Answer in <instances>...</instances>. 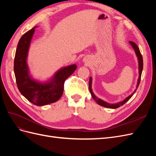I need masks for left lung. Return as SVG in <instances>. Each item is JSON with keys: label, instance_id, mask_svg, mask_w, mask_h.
<instances>
[{"label": "left lung", "instance_id": "1", "mask_svg": "<svg viewBox=\"0 0 156 156\" xmlns=\"http://www.w3.org/2000/svg\"><path fill=\"white\" fill-rule=\"evenodd\" d=\"M129 43L130 44V45L132 46V48H133L134 51H135V53L136 54V57H137L138 59V63H139V79L137 80V84H136V89L134 90V92L132 93L131 95H129V96H127L125 100H124L123 101H120V102H118L116 103H107L105 101L102 100L100 98H98V97H96L95 96V94H94V92H92V77H90L89 79V90L91 94V96L92 97V98L94 99L95 101L98 103V105H100L101 106H103L104 107H107V108H116L118 107H119L122 105H123L125 103H126L127 101H128L129 99L133 96V94H135V92H136V89H137L139 85V83L140 81V77H141V74H142V72H143V56L142 55H141L139 48H138V46L136 45L134 42L133 41H129Z\"/></svg>", "mask_w": 156, "mask_h": 156}]
</instances>
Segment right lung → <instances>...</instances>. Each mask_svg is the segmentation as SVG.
Segmentation results:
<instances>
[{"mask_svg": "<svg viewBox=\"0 0 156 156\" xmlns=\"http://www.w3.org/2000/svg\"><path fill=\"white\" fill-rule=\"evenodd\" d=\"M37 27L26 32L19 41L14 59V73L19 90L27 100L37 106H44L57 101L64 92V84L77 69L76 64L62 67L50 79L41 82L30 73L27 57L31 40Z\"/></svg>", "mask_w": 156, "mask_h": 156, "instance_id": "1", "label": "right lung"}]
</instances>
